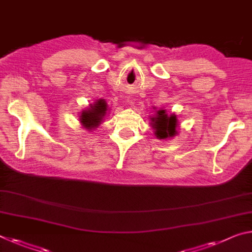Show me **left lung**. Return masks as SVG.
<instances>
[{"mask_svg": "<svg viewBox=\"0 0 252 252\" xmlns=\"http://www.w3.org/2000/svg\"><path fill=\"white\" fill-rule=\"evenodd\" d=\"M155 114L150 117V126L154 129L155 137L159 140H167L178 134V119L176 114H167L166 110H156Z\"/></svg>", "mask_w": 252, "mask_h": 252, "instance_id": "1", "label": "left lung"}]
</instances>
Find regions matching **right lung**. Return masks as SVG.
Instances as JSON below:
<instances>
[{"mask_svg": "<svg viewBox=\"0 0 252 252\" xmlns=\"http://www.w3.org/2000/svg\"><path fill=\"white\" fill-rule=\"evenodd\" d=\"M107 112V103L104 98H99L90 107L83 110L79 115V123L86 130L92 131L101 125Z\"/></svg>", "mask_w": 252, "mask_h": 252, "instance_id": "right-lung-1", "label": "right lung"}]
</instances>
